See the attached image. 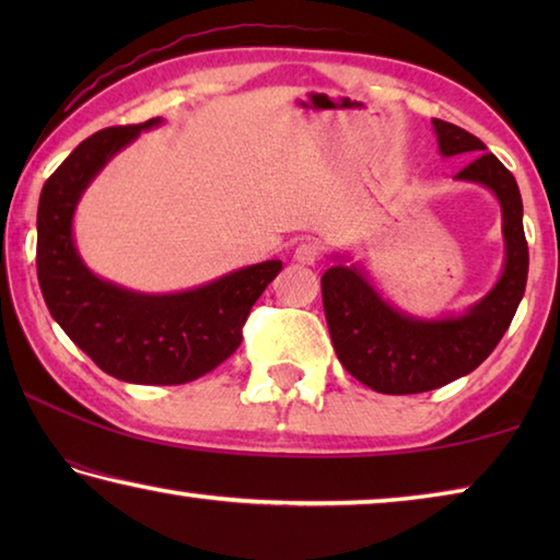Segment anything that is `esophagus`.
Listing matches in <instances>:
<instances>
[{
  "instance_id": "obj_1",
  "label": "esophagus",
  "mask_w": 560,
  "mask_h": 560,
  "mask_svg": "<svg viewBox=\"0 0 560 560\" xmlns=\"http://www.w3.org/2000/svg\"><path fill=\"white\" fill-rule=\"evenodd\" d=\"M320 257V246L316 242H301L293 252V261L301 264V267H314Z\"/></svg>"
}]
</instances>
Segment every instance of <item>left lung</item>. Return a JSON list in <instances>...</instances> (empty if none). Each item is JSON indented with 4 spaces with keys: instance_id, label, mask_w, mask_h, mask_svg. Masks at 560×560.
I'll list each match as a JSON object with an SVG mask.
<instances>
[{
    "instance_id": "8db88e82",
    "label": "left lung",
    "mask_w": 560,
    "mask_h": 560,
    "mask_svg": "<svg viewBox=\"0 0 560 560\" xmlns=\"http://www.w3.org/2000/svg\"><path fill=\"white\" fill-rule=\"evenodd\" d=\"M432 128L442 158L477 155L457 179L485 185L499 200L504 269L494 289L464 314L420 318L385 301L365 269L336 257L334 267L320 277L330 340L340 365L383 395L428 393L479 368L506 334L526 289L528 244L514 175L471 132L438 118H432Z\"/></svg>"
}]
</instances>
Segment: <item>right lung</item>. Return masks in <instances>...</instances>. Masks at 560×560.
Segmentation results:
<instances>
[{"label": "right lung", "mask_w": 560, "mask_h": 560, "mask_svg": "<svg viewBox=\"0 0 560 560\" xmlns=\"http://www.w3.org/2000/svg\"><path fill=\"white\" fill-rule=\"evenodd\" d=\"M160 122L93 132L46 179L36 212V273L49 314L103 373L136 385H183L224 363L242 343L252 306L281 271V261L269 259L197 289L140 293L83 264L73 240L81 195L113 155Z\"/></svg>", "instance_id": "add662e5"}]
</instances>
